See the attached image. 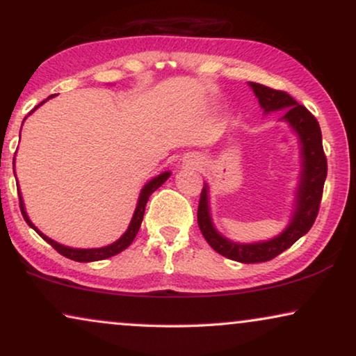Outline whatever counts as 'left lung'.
Instances as JSON below:
<instances>
[{"instance_id":"8db88e82","label":"left lung","mask_w":356,"mask_h":356,"mask_svg":"<svg viewBox=\"0 0 356 356\" xmlns=\"http://www.w3.org/2000/svg\"><path fill=\"white\" fill-rule=\"evenodd\" d=\"M254 95L257 97L264 115L272 111H282V121L293 129L298 136L301 170L298 177V186L295 189L293 207H291L290 222L282 233L264 241L238 243L223 236L213 227L211 206H209V184L204 183L199 199L197 223L206 241L218 254L228 259L252 264V262H266L274 259L280 252L293 245L296 240L306 235L318 217L321 197L325 177H327V160L323 149V134L318 120L300 105L293 97L286 92L274 90L256 82H248Z\"/></svg>"}]
</instances>
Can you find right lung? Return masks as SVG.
Returning <instances> with one entry per match:
<instances>
[{
    "mask_svg": "<svg viewBox=\"0 0 356 356\" xmlns=\"http://www.w3.org/2000/svg\"><path fill=\"white\" fill-rule=\"evenodd\" d=\"M51 97H53V95H51ZM51 97H48V99H51ZM48 99H47V100H48ZM47 100H43L42 104H38V105L35 106V108H33L29 115H32L33 111H35L40 105L45 104ZM24 120H26V118H24ZM170 175H172L170 172H163V173L157 175V177H155V178L150 179L149 183L144 184V188L140 189V193H139L138 204H136V211H134V213H133V218H131V222H129L128 230H126V232L123 233V235H121V236L118 238V240H116L115 243H111V245H108V246L89 248V250H82V248H70V246L61 245V243H58V241H55V240H51V238H48L47 235H43V233H42L40 230H38V228L31 222V218H29L27 212H26V207H24L22 194H21V191H19V188H17L19 206H21L22 217H24V220L27 222V225L31 227V228H33V230H35V232L38 233V235H40L47 243H50V245H51L53 248H55V250H56L58 252H60L61 256L67 257V259L77 261V262L102 261V259H106V257H111V256L118 254V252H121V251H124L126 248H128V246L131 245V243H133V240L136 238V235H138V232H139V228H140V223H143L144 212H145V204H147L150 194H152V193L155 191V189H159L160 186H162V184L170 178Z\"/></svg>",
    "mask_w": 356,
    "mask_h": 356,
    "instance_id": "right-lung-1",
    "label": "right lung"
}]
</instances>
